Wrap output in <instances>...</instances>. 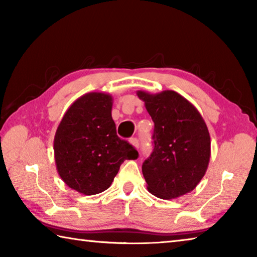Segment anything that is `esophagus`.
Wrapping results in <instances>:
<instances>
[{"label":"esophagus","instance_id":"34e87169","mask_svg":"<svg viewBox=\"0 0 257 257\" xmlns=\"http://www.w3.org/2000/svg\"><path fill=\"white\" fill-rule=\"evenodd\" d=\"M130 143H132V145L135 147V149H136V150L139 149V142H138V139L133 138L132 141H130Z\"/></svg>","mask_w":257,"mask_h":257}]
</instances>
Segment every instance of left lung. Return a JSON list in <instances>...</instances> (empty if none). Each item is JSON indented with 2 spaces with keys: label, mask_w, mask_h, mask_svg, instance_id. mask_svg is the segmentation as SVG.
<instances>
[{
  "label": "left lung",
  "mask_w": 257,
  "mask_h": 257,
  "mask_svg": "<svg viewBox=\"0 0 257 257\" xmlns=\"http://www.w3.org/2000/svg\"><path fill=\"white\" fill-rule=\"evenodd\" d=\"M137 96L154 122V150L143 163L147 190L162 199L194 190L207 170L211 137L201 113L175 90Z\"/></svg>",
  "instance_id": "8db88e82"
}]
</instances>
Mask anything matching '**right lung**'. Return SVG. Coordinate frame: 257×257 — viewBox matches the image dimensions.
Here are the masks:
<instances>
[{
	"mask_svg": "<svg viewBox=\"0 0 257 257\" xmlns=\"http://www.w3.org/2000/svg\"><path fill=\"white\" fill-rule=\"evenodd\" d=\"M110 94L93 92L73 102L54 136L56 170L68 187L84 195L106 190L124 160L138 152L116 135Z\"/></svg>",
	"mask_w": 257,
	"mask_h": 257,
	"instance_id": "1",
	"label": "right lung"
}]
</instances>
